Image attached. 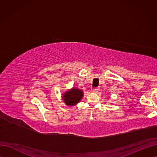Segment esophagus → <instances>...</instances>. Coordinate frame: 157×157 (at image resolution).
<instances>
[{
	"label": "esophagus",
	"mask_w": 157,
	"mask_h": 157,
	"mask_svg": "<svg viewBox=\"0 0 157 157\" xmlns=\"http://www.w3.org/2000/svg\"><path fill=\"white\" fill-rule=\"evenodd\" d=\"M99 90V88H95L93 89V92L94 93H97L98 91Z\"/></svg>",
	"instance_id": "obj_1"
}]
</instances>
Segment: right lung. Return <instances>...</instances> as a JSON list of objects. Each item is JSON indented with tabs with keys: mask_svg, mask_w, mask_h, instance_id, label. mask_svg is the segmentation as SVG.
<instances>
[{
	"mask_svg": "<svg viewBox=\"0 0 157 157\" xmlns=\"http://www.w3.org/2000/svg\"><path fill=\"white\" fill-rule=\"evenodd\" d=\"M84 96V92L81 89L73 87L71 89L65 92L62 94V99L66 105L73 107L79 103Z\"/></svg>",
	"mask_w": 157,
	"mask_h": 157,
	"instance_id": "1",
	"label": "right lung"
}]
</instances>
